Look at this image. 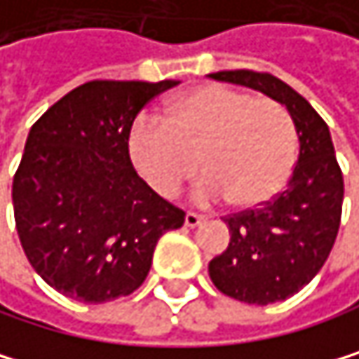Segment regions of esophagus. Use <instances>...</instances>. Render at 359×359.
Returning a JSON list of instances; mask_svg holds the SVG:
<instances>
[{
  "label": "esophagus",
  "instance_id": "34e87169",
  "mask_svg": "<svg viewBox=\"0 0 359 359\" xmlns=\"http://www.w3.org/2000/svg\"><path fill=\"white\" fill-rule=\"evenodd\" d=\"M203 220H205V216H201V214H194V212H188V214H186V218H184V224L192 229V226H199Z\"/></svg>",
  "mask_w": 359,
  "mask_h": 359
}]
</instances>
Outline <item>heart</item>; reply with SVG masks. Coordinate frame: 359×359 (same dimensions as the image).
Here are the masks:
<instances>
[{"label": "heart", "instance_id": "obj_1", "mask_svg": "<svg viewBox=\"0 0 359 359\" xmlns=\"http://www.w3.org/2000/svg\"><path fill=\"white\" fill-rule=\"evenodd\" d=\"M128 154L160 196L177 194L199 163L208 175L196 199L257 208L289 182L297 133L280 102L214 83L175 98L167 119L141 113L128 130Z\"/></svg>", "mask_w": 359, "mask_h": 359}]
</instances>
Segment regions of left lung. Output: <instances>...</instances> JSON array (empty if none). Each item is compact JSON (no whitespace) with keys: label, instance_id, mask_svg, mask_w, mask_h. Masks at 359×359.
<instances>
[{"label":"left lung","instance_id":"left-lung-1","mask_svg":"<svg viewBox=\"0 0 359 359\" xmlns=\"http://www.w3.org/2000/svg\"><path fill=\"white\" fill-rule=\"evenodd\" d=\"M210 76L259 89L285 104L299 137V156L287 188L259 208L224 216L231 242L210 261V278L218 291L265 306L295 295L327 261L343 214V171L327 123L285 81L255 70H222Z\"/></svg>","mask_w":359,"mask_h":359}]
</instances>
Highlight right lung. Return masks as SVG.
I'll return each mask as SVG.
<instances>
[{
    "instance_id": "obj_1",
    "label": "right lung",
    "mask_w": 359,
    "mask_h": 359,
    "mask_svg": "<svg viewBox=\"0 0 359 359\" xmlns=\"http://www.w3.org/2000/svg\"><path fill=\"white\" fill-rule=\"evenodd\" d=\"M177 81H89L29 130L12 182L14 222L34 270L62 295L102 304L137 291L160 236L184 210L135 171L128 130Z\"/></svg>"
}]
</instances>
